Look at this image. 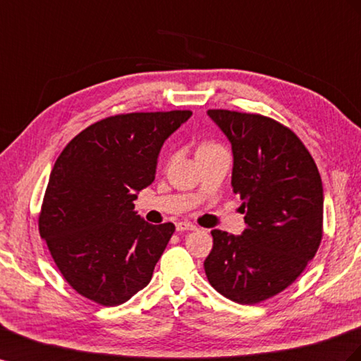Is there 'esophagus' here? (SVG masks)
<instances>
[{"label":"esophagus","mask_w":361,"mask_h":361,"mask_svg":"<svg viewBox=\"0 0 361 361\" xmlns=\"http://www.w3.org/2000/svg\"><path fill=\"white\" fill-rule=\"evenodd\" d=\"M197 228L192 225V223H188V221H179L176 223V231L178 232H185V231H196Z\"/></svg>","instance_id":"obj_1"}]
</instances>
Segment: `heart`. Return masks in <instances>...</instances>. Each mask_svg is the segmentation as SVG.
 I'll return each instance as SVG.
<instances>
[{
    "instance_id": "b5f03b06",
    "label": "heart",
    "mask_w": 361,
    "mask_h": 361,
    "mask_svg": "<svg viewBox=\"0 0 361 361\" xmlns=\"http://www.w3.org/2000/svg\"><path fill=\"white\" fill-rule=\"evenodd\" d=\"M208 147H214V145H211V144H203L200 149H208Z\"/></svg>"
}]
</instances>
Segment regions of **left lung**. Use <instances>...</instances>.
<instances>
[{"mask_svg": "<svg viewBox=\"0 0 361 361\" xmlns=\"http://www.w3.org/2000/svg\"><path fill=\"white\" fill-rule=\"evenodd\" d=\"M231 142V185L243 200L241 235L214 229L204 274L220 295L258 304L287 288L322 240L324 188L314 159L298 136L255 114L209 109Z\"/></svg>", "mask_w": 361, "mask_h": 361, "instance_id": "left-lung-1", "label": "left lung"}]
</instances>
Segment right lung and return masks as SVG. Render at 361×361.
<instances>
[{
	"mask_svg": "<svg viewBox=\"0 0 361 361\" xmlns=\"http://www.w3.org/2000/svg\"><path fill=\"white\" fill-rule=\"evenodd\" d=\"M191 111L135 112L91 124L54 162L39 233L77 293L104 307L124 304L149 284L174 232L135 211L154 180L165 140Z\"/></svg>",
	"mask_w": 361,
	"mask_h": 361,
	"instance_id": "1",
	"label": "right lung"
}]
</instances>
